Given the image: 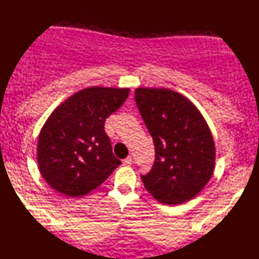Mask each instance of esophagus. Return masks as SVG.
<instances>
[{
	"mask_svg": "<svg viewBox=\"0 0 259 259\" xmlns=\"http://www.w3.org/2000/svg\"><path fill=\"white\" fill-rule=\"evenodd\" d=\"M124 163H125V165H127V166L132 165V163H133V158H132V156H127V158L124 159Z\"/></svg>",
	"mask_w": 259,
	"mask_h": 259,
	"instance_id": "34e87169",
	"label": "esophagus"
}]
</instances>
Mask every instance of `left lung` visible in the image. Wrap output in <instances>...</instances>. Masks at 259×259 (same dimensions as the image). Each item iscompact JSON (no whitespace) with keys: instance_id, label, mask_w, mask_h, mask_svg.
<instances>
[{"instance_id":"obj_1","label":"left lung","mask_w":259,"mask_h":259,"mask_svg":"<svg viewBox=\"0 0 259 259\" xmlns=\"http://www.w3.org/2000/svg\"><path fill=\"white\" fill-rule=\"evenodd\" d=\"M135 100L155 148L143 185L163 204L194 198L215 168L217 150L207 120L191 100L168 88L139 87Z\"/></svg>"}]
</instances>
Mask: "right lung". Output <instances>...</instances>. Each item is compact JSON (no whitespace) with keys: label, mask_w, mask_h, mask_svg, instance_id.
I'll return each instance as SVG.
<instances>
[{"label":"right lung","mask_w":259,"mask_h":259,"mask_svg":"<svg viewBox=\"0 0 259 259\" xmlns=\"http://www.w3.org/2000/svg\"><path fill=\"white\" fill-rule=\"evenodd\" d=\"M130 88L88 87L75 92L48 117L39 133V172L51 189L69 197L86 196L120 165L104 130Z\"/></svg>","instance_id":"obj_1"}]
</instances>
